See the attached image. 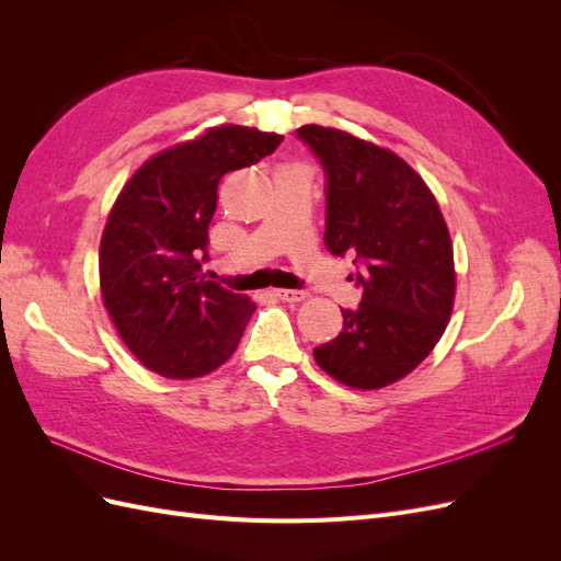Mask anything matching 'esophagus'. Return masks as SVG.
Wrapping results in <instances>:
<instances>
[{"label": "esophagus", "instance_id": "1", "mask_svg": "<svg viewBox=\"0 0 561 561\" xmlns=\"http://www.w3.org/2000/svg\"><path fill=\"white\" fill-rule=\"evenodd\" d=\"M276 297L283 301H301L307 299V290H287V287H280V290H276Z\"/></svg>", "mask_w": 561, "mask_h": 561}]
</instances>
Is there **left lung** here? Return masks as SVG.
<instances>
[{"instance_id": "8db88e82", "label": "left lung", "mask_w": 561, "mask_h": 561, "mask_svg": "<svg viewBox=\"0 0 561 561\" xmlns=\"http://www.w3.org/2000/svg\"><path fill=\"white\" fill-rule=\"evenodd\" d=\"M297 138L325 171V243L351 254L363 287L344 328L316 346L330 377L353 388L402 379L443 336L454 307V252L431 190L393 151L322 126Z\"/></svg>"}]
</instances>
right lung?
<instances>
[{"mask_svg": "<svg viewBox=\"0 0 561 561\" xmlns=\"http://www.w3.org/2000/svg\"><path fill=\"white\" fill-rule=\"evenodd\" d=\"M283 135L219 126L161 151L118 194L100 241L105 309L147 369L194 379L239 346L252 311L245 295L203 276L217 184L274 154Z\"/></svg>", "mask_w": 561, "mask_h": 561, "instance_id": "1", "label": "right lung"}]
</instances>
